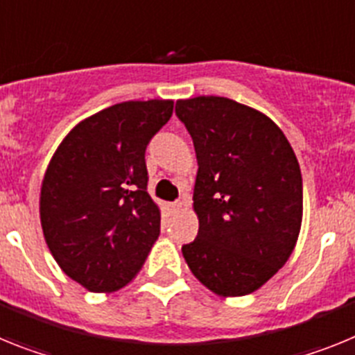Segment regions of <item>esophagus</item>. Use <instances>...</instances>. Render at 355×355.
<instances>
[{
    "label": "esophagus",
    "mask_w": 355,
    "mask_h": 355,
    "mask_svg": "<svg viewBox=\"0 0 355 355\" xmlns=\"http://www.w3.org/2000/svg\"><path fill=\"white\" fill-rule=\"evenodd\" d=\"M187 202L188 200L183 199V200H178V202H172V205H168V206H171V209H180V208H183V206H187Z\"/></svg>",
    "instance_id": "esophagus-1"
}]
</instances>
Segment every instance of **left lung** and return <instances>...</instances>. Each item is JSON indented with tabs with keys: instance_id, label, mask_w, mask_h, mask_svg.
Listing matches in <instances>:
<instances>
[{
	"instance_id": "obj_1",
	"label": "left lung",
	"mask_w": 355,
	"mask_h": 355,
	"mask_svg": "<svg viewBox=\"0 0 355 355\" xmlns=\"http://www.w3.org/2000/svg\"><path fill=\"white\" fill-rule=\"evenodd\" d=\"M175 115L192 137L199 165V233L181 249L184 259L213 293H252L277 274L299 238L297 156L272 119L227 97L180 99Z\"/></svg>"
}]
</instances>
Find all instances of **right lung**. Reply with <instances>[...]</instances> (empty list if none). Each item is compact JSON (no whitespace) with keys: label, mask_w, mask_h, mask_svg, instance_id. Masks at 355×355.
<instances>
[{"label":"right lung","mask_w":355,"mask_h":355,"mask_svg":"<svg viewBox=\"0 0 355 355\" xmlns=\"http://www.w3.org/2000/svg\"><path fill=\"white\" fill-rule=\"evenodd\" d=\"M174 101L110 106L72 128L40 188V224L62 270L94 293L126 286L159 236V208L147 193L146 149Z\"/></svg>","instance_id":"obj_1"}]
</instances>
